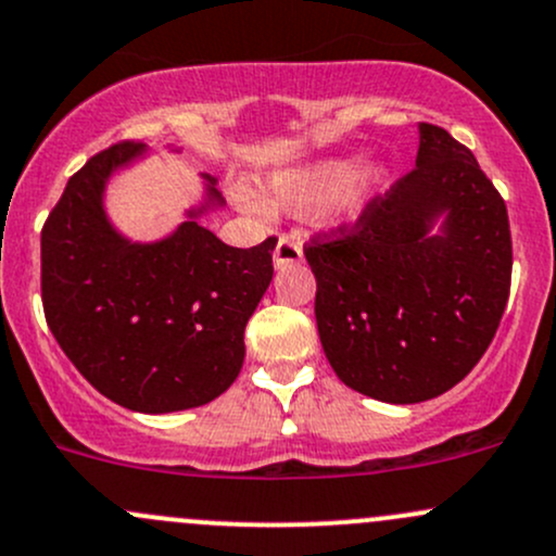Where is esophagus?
Here are the masks:
<instances>
[{
    "label": "esophagus",
    "mask_w": 556,
    "mask_h": 556,
    "mask_svg": "<svg viewBox=\"0 0 556 556\" xmlns=\"http://www.w3.org/2000/svg\"><path fill=\"white\" fill-rule=\"evenodd\" d=\"M301 261H303L301 242H298L295 237L282 233L277 242V248H274V263H277V266H290V263H301Z\"/></svg>",
    "instance_id": "1"
}]
</instances>
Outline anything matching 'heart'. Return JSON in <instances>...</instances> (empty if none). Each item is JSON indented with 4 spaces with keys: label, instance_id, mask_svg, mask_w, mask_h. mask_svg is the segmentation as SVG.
Masks as SVG:
<instances>
[{
    "label": "heart",
    "instance_id": "obj_1",
    "mask_svg": "<svg viewBox=\"0 0 556 556\" xmlns=\"http://www.w3.org/2000/svg\"><path fill=\"white\" fill-rule=\"evenodd\" d=\"M378 175L372 170H359L352 175L349 162H323L308 170L282 175L274 180L268 202L293 213H319L330 207L343 215H352L362 207ZM239 202L248 210H258V202L250 194H239Z\"/></svg>",
    "mask_w": 556,
    "mask_h": 556
}]
</instances>
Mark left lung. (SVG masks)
Here are the masks:
<instances>
[{"label": "left lung", "instance_id": "obj_1", "mask_svg": "<svg viewBox=\"0 0 556 556\" xmlns=\"http://www.w3.org/2000/svg\"><path fill=\"white\" fill-rule=\"evenodd\" d=\"M448 210L446 233L426 238ZM319 341L349 389L394 405L464 381L504 317L511 231L504 197L464 143L420 122L416 167L352 224L303 244Z\"/></svg>", "mask_w": 556, "mask_h": 556}]
</instances>
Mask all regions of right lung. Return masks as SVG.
Returning a JSON list of instances; mask_svg holds the SVG:
<instances>
[{"label":"right lung","instance_id":"add662e5","mask_svg":"<svg viewBox=\"0 0 556 556\" xmlns=\"http://www.w3.org/2000/svg\"><path fill=\"white\" fill-rule=\"evenodd\" d=\"M140 149L119 140L90 156L47 215L45 319L111 402L136 413L189 410L224 394L242 370L244 327L271 282L277 237L229 248L191 218L165 242H125L101 194L109 173Z\"/></svg>","mask_w":556,"mask_h":556}]
</instances>
